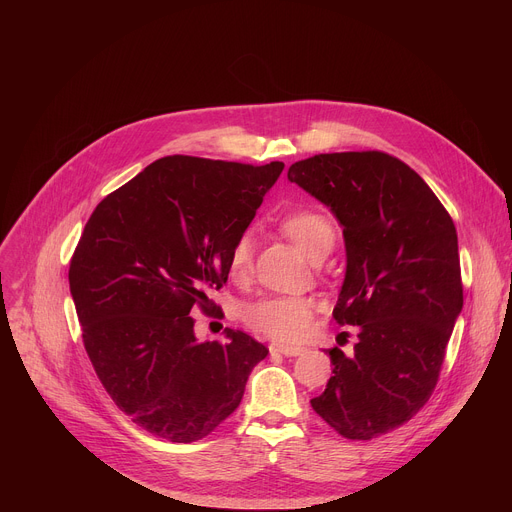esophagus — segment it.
Masks as SVG:
<instances>
[{
  "label": "esophagus",
  "instance_id": "esophagus-1",
  "mask_svg": "<svg viewBox=\"0 0 512 512\" xmlns=\"http://www.w3.org/2000/svg\"><path fill=\"white\" fill-rule=\"evenodd\" d=\"M271 354H283V356H300L304 352V346H291V344H281V342H271L269 344Z\"/></svg>",
  "mask_w": 512,
  "mask_h": 512
}]
</instances>
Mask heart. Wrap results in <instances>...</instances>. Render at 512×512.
Returning <instances> with one entry per match:
<instances>
[{
	"mask_svg": "<svg viewBox=\"0 0 512 512\" xmlns=\"http://www.w3.org/2000/svg\"><path fill=\"white\" fill-rule=\"evenodd\" d=\"M281 233L310 261H322L336 243V229L330 218L316 208H298L281 216ZM253 265V239L241 233L229 247L227 269L233 279L249 275ZM316 304L306 296H267L241 308L243 322L275 340H302L314 320Z\"/></svg>",
	"mask_w": 512,
	"mask_h": 512,
	"instance_id": "obj_1",
	"label": "heart"
}]
</instances>
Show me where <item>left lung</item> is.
Here are the masks:
<instances>
[{
  "label": "left lung",
  "instance_id": "1",
  "mask_svg": "<svg viewBox=\"0 0 512 512\" xmlns=\"http://www.w3.org/2000/svg\"><path fill=\"white\" fill-rule=\"evenodd\" d=\"M287 178L330 206L342 225L346 275L332 312L356 326L324 393L310 403L346 440H373L431 397L464 306L452 216L423 178L385 152L318 154ZM346 334V332H344Z\"/></svg>",
  "mask_w": 512,
  "mask_h": 512
}]
</instances>
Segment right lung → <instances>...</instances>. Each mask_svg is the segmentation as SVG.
Masks as SVG:
<instances>
[{"label":"right lung","mask_w":512,"mask_h":512,"mask_svg":"<svg viewBox=\"0 0 512 512\" xmlns=\"http://www.w3.org/2000/svg\"><path fill=\"white\" fill-rule=\"evenodd\" d=\"M281 170L160 158L97 204L72 253L68 283L93 369L115 405L162 440L214 431L269 354L231 328L227 342H198L190 312H216L208 291L227 283L229 247Z\"/></svg>","instance_id":"add662e5"}]
</instances>
